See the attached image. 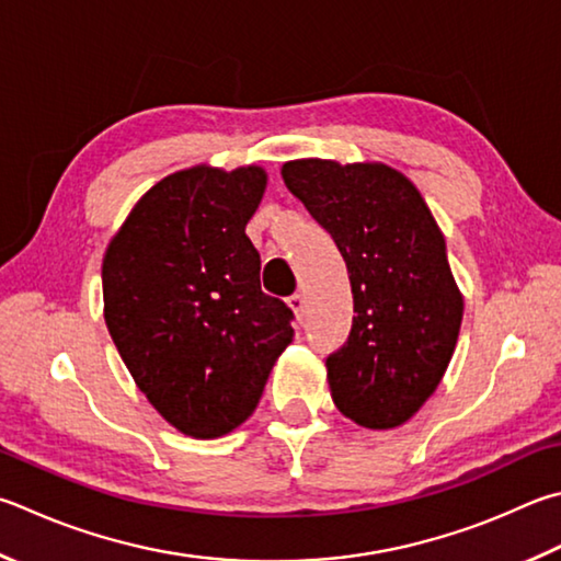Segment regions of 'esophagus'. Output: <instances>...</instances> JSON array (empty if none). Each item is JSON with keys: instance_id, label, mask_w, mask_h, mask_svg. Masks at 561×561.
Masks as SVG:
<instances>
[{"instance_id": "34e87169", "label": "esophagus", "mask_w": 561, "mask_h": 561, "mask_svg": "<svg viewBox=\"0 0 561 561\" xmlns=\"http://www.w3.org/2000/svg\"><path fill=\"white\" fill-rule=\"evenodd\" d=\"M287 304H289V309L294 311V316H297V321H301L304 311H307V299H304V294H291Z\"/></svg>"}]
</instances>
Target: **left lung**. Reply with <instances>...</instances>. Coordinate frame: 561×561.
<instances>
[{
  "label": "left lung",
  "instance_id": "1",
  "mask_svg": "<svg viewBox=\"0 0 561 561\" xmlns=\"http://www.w3.org/2000/svg\"><path fill=\"white\" fill-rule=\"evenodd\" d=\"M282 179L351 274L353 329L325 360L333 404L365 430H394L434 394L461 331L442 230L414 183L380 161L297 159Z\"/></svg>",
  "mask_w": 561,
  "mask_h": 561
}]
</instances>
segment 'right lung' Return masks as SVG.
Wrapping results in <instances>:
<instances>
[{"label":"right lung","instance_id":"1","mask_svg":"<svg viewBox=\"0 0 561 561\" xmlns=\"http://www.w3.org/2000/svg\"><path fill=\"white\" fill-rule=\"evenodd\" d=\"M264 188L254 164L176 171L137 201L103 257L112 341L151 407L193 439L245 422L294 339L245 236Z\"/></svg>","mask_w":561,"mask_h":561}]
</instances>
